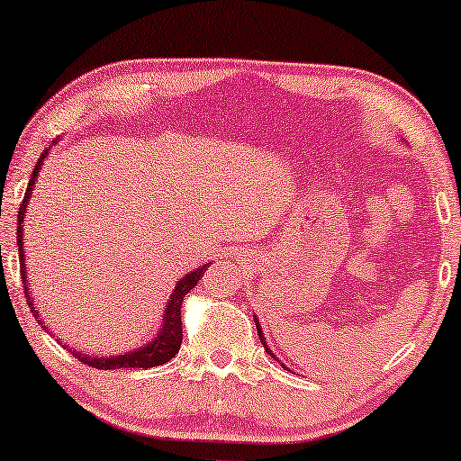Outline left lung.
Returning a JSON list of instances; mask_svg holds the SVG:
<instances>
[{
  "instance_id": "1",
  "label": "left lung",
  "mask_w": 461,
  "mask_h": 461,
  "mask_svg": "<svg viewBox=\"0 0 461 461\" xmlns=\"http://www.w3.org/2000/svg\"><path fill=\"white\" fill-rule=\"evenodd\" d=\"M256 327H258V336H260V339H262V344H264V350H267V352H270L268 350V346H267V342H264V336H262V331H260V323H258V321H256ZM270 355H273V352H270ZM275 357V355H273Z\"/></svg>"
}]
</instances>
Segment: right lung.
<instances>
[{
  "label": "right lung",
  "mask_w": 461,
  "mask_h": 461,
  "mask_svg": "<svg viewBox=\"0 0 461 461\" xmlns=\"http://www.w3.org/2000/svg\"><path fill=\"white\" fill-rule=\"evenodd\" d=\"M48 155V149L43 150L40 161H37V166L33 169V176H31L29 180V186H27V193H24V199L21 207H18V226H16V245H18V260H21V275H23V287H24V298H27V304L31 306V312L35 314V306L33 302H31V295H29V289H27V276H24V254H23V220H24V212H27V203H29V197H31V191H33V185H35V178L37 174H40L41 169V163L46 159ZM210 264H205V267H201L197 270H193V273H188L185 279H180L176 283V289L172 294V298H169L167 306H166V314H163V325H161V331L159 336H157L153 342L142 346V348H138L134 352H128V355H119V357H100V358H92V357H81L77 350H73V355L79 358L81 363L90 365V367H96V369H149V367H157V365H163L167 363L169 358H174L178 355L180 350V344H182V302H185V295L191 292V289L197 285L201 281V276L207 270Z\"/></svg>",
  "instance_id": "1"
}]
</instances>
